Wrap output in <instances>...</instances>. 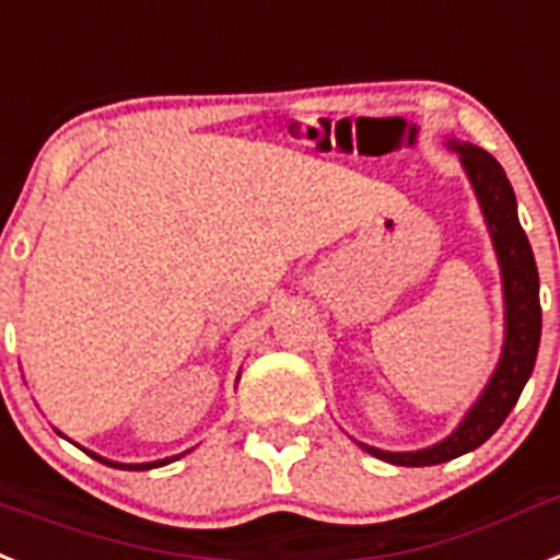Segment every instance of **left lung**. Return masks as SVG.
Returning <instances> with one entry per match:
<instances>
[{"instance_id":"obj_1","label":"left lung","mask_w":560,"mask_h":560,"mask_svg":"<svg viewBox=\"0 0 560 560\" xmlns=\"http://www.w3.org/2000/svg\"><path fill=\"white\" fill-rule=\"evenodd\" d=\"M447 143L462 158V166L470 178L472 192L479 198L487 229L493 237L495 257H499L501 266V285H504V348H501V360L490 382H487V388L481 390L476 405L467 410V417L447 439L430 444L424 451L408 453L380 451V447L360 442L365 453L399 467L442 465V462L476 451L479 444L493 436L518 402L521 390L533 374L538 342H541L538 269H535L533 246H529L527 234L518 223L513 186L490 152L472 147V143Z\"/></svg>"}]
</instances>
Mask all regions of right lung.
I'll list each match as a JSON object with an SVG mask.
<instances>
[{"label":"right lung","instance_id":"add662e5","mask_svg":"<svg viewBox=\"0 0 560 560\" xmlns=\"http://www.w3.org/2000/svg\"><path fill=\"white\" fill-rule=\"evenodd\" d=\"M93 458H98L102 465H109V467H121V470H152V467H164L170 465V462H175L178 456H170V458H161V462H147V465H118V462H109V458L104 456H95V453H90Z\"/></svg>","mask_w":560,"mask_h":560}]
</instances>
